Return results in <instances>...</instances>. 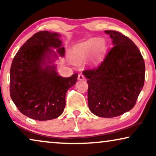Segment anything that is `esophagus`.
<instances>
[{
  "label": "esophagus",
  "mask_w": 156,
  "mask_h": 156,
  "mask_svg": "<svg viewBox=\"0 0 156 156\" xmlns=\"http://www.w3.org/2000/svg\"><path fill=\"white\" fill-rule=\"evenodd\" d=\"M85 79V76L82 74H80L78 75V80H84Z\"/></svg>",
  "instance_id": "34e87169"
}]
</instances>
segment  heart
Wrapping results in <instances>:
<instances>
[{
	"label": "heart",
	"instance_id": "b5f03b06",
	"mask_svg": "<svg viewBox=\"0 0 156 156\" xmlns=\"http://www.w3.org/2000/svg\"><path fill=\"white\" fill-rule=\"evenodd\" d=\"M104 44L101 41L97 39H89L86 42H82L76 47L74 53L76 57L80 59H85L89 57L91 52L94 51L97 56H99L104 51Z\"/></svg>",
	"mask_w": 156,
	"mask_h": 156
}]
</instances>
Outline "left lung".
I'll return each instance as SVG.
<instances>
[{
  "instance_id": "1",
  "label": "left lung",
  "mask_w": 156,
  "mask_h": 156,
  "mask_svg": "<svg viewBox=\"0 0 156 156\" xmlns=\"http://www.w3.org/2000/svg\"><path fill=\"white\" fill-rule=\"evenodd\" d=\"M113 46L97 67L83 71L88 83V104L96 116H119L133 108L144 85L145 62L131 39L106 30Z\"/></svg>"
}]
</instances>
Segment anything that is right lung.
Segmentation results:
<instances>
[{"label":"right lung","instance_id":"1","mask_svg":"<svg viewBox=\"0 0 156 156\" xmlns=\"http://www.w3.org/2000/svg\"><path fill=\"white\" fill-rule=\"evenodd\" d=\"M59 34L40 31L21 47L12 59L10 72V94L18 110L38 121L56 119L65 107L66 93L77 80L75 73L65 78L59 76L54 66H45L47 53L58 48L63 56Z\"/></svg>","mask_w":156,"mask_h":156}]
</instances>
